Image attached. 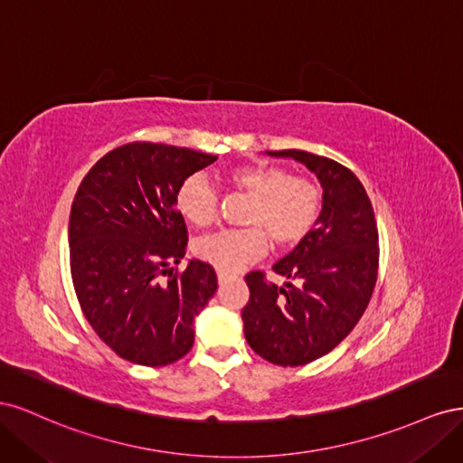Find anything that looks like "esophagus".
<instances>
[{"mask_svg":"<svg viewBox=\"0 0 463 463\" xmlns=\"http://www.w3.org/2000/svg\"><path fill=\"white\" fill-rule=\"evenodd\" d=\"M216 276H218V282H220V284H222V282H226L228 278H232V274L223 272V270H216Z\"/></svg>","mask_w":463,"mask_h":463,"instance_id":"esophagus-1","label":"esophagus"}]
</instances>
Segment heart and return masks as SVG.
<instances>
[{
	"mask_svg": "<svg viewBox=\"0 0 463 463\" xmlns=\"http://www.w3.org/2000/svg\"><path fill=\"white\" fill-rule=\"evenodd\" d=\"M228 181L250 197L243 223L253 228L218 232L194 243V255L214 269L235 272L255 262L269 250L266 234L278 247H293L315 230L322 210V191L315 181L269 164L235 167ZM175 206L194 228H206L218 218V194L203 175L181 184Z\"/></svg>",
	"mask_w": 463,
	"mask_h": 463,
	"instance_id": "heart-1",
	"label": "heart"
}]
</instances>
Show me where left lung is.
<instances>
[{"mask_svg": "<svg viewBox=\"0 0 463 463\" xmlns=\"http://www.w3.org/2000/svg\"><path fill=\"white\" fill-rule=\"evenodd\" d=\"M313 172L322 187L315 230L278 260L284 286L245 276L249 303L243 330L262 359L282 367L307 365L354 330L373 296L378 269V230L365 187L345 165L305 150H266Z\"/></svg>", "mask_w": 463, "mask_h": 463, "instance_id": "1", "label": "left lung"}]
</instances>
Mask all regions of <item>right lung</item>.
<instances>
[{
    "label": "right lung",
    "instance_id": "add662e5",
    "mask_svg": "<svg viewBox=\"0 0 463 463\" xmlns=\"http://www.w3.org/2000/svg\"><path fill=\"white\" fill-rule=\"evenodd\" d=\"M216 160L191 148L123 145L90 167L75 194L69 259L77 299L102 342L137 365L164 367L187 355L194 317L218 288L208 262L166 270L187 247L177 189Z\"/></svg>",
    "mask_w": 463,
    "mask_h": 463
}]
</instances>
